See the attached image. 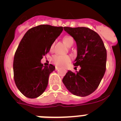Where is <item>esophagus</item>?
Returning a JSON list of instances; mask_svg holds the SVG:
<instances>
[{"mask_svg": "<svg viewBox=\"0 0 121 121\" xmlns=\"http://www.w3.org/2000/svg\"><path fill=\"white\" fill-rule=\"evenodd\" d=\"M55 69H56V70H59V67H57V66H56V67H55Z\"/></svg>", "mask_w": 121, "mask_h": 121, "instance_id": "esophagus-1", "label": "esophagus"}]
</instances>
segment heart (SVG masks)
<instances>
[{
  "label": "heart",
  "instance_id": "b5f03b06",
  "mask_svg": "<svg viewBox=\"0 0 121 121\" xmlns=\"http://www.w3.org/2000/svg\"><path fill=\"white\" fill-rule=\"evenodd\" d=\"M64 43L68 47H70L73 45L74 40L71 36H66L64 38ZM54 47V43L50 46V50H53ZM71 60V57L68 55H54L51 59V61L54 64L57 66H65Z\"/></svg>",
  "mask_w": 121,
  "mask_h": 121
}]
</instances>
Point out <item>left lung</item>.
<instances>
[{"mask_svg": "<svg viewBox=\"0 0 121 121\" xmlns=\"http://www.w3.org/2000/svg\"><path fill=\"white\" fill-rule=\"evenodd\" d=\"M64 30L76 42L77 57L74 65L80 66L76 73L68 71L62 82L70 93L84 97L94 92L106 70L107 51L99 35L86 27L65 26Z\"/></svg>", "mask_w": 121, "mask_h": 121, "instance_id": "1", "label": "left lung"}]
</instances>
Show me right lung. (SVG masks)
<instances>
[{"instance_id":"obj_1","label":"right lung","mask_w":121,"mask_h":121,"mask_svg":"<svg viewBox=\"0 0 121 121\" xmlns=\"http://www.w3.org/2000/svg\"><path fill=\"white\" fill-rule=\"evenodd\" d=\"M62 31V26L40 25L28 30L21 40L14 57V79L26 98H37L45 90L55 67L43 66L40 60Z\"/></svg>"}]
</instances>
